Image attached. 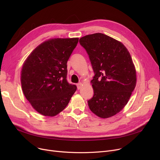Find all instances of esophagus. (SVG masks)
<instances>
[{
    "label": "esophagus",
    "mask_w": 160,
    "mask_h": 160,
    "mask_svg": "<svg viewBox=\"0 0 160 160\" xmlns=\"http://www.w3.org/2000/svg\"><path fill=\"white\" fill-rule=\"evenodd\" d=\"M82 87V83H78V84H77V88H78V89H81V88Z\"/></svg>",
    "instance_id": "esophagus-1"
}]
</instances>
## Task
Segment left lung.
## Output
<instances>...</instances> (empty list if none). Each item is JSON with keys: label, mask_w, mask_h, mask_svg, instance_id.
<instances>
[{"label": "left lung", "mask_w": 160, "mask_h": 160, "mask_svg": "<svg viewBox=\"0 0 160 160\" xmlns=\"http://www.w3.org/2000/svg\"><path fill=\"white\" fill-rule=\"evenodd\" d=\"M95 76L91 81L94 95L89 100L91 111L101 118L118 113L127 105L136 85V71L128 49L102 33L80 39Z\"/></svg>", "instance_id": "left-lung-1"}]
</instances>
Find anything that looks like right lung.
<instances>
[{
  "instance_id": "1",
  "label": "right lung",
  "mask_w": 160,
  "mask_h": 160,
  "mask_svg": "<svg viewBox=\"0 0 160 160\" xmlns=\"http://www.w3.org/2000/svg\"><path fill=\"white\" fill-rule=\"evenodd\" d=\"M78 38H53L38 46L21 71L23 93L38 113L53 117L63 111L77 90L67 80V63Z\"/></svg>"
}]
</instances>
